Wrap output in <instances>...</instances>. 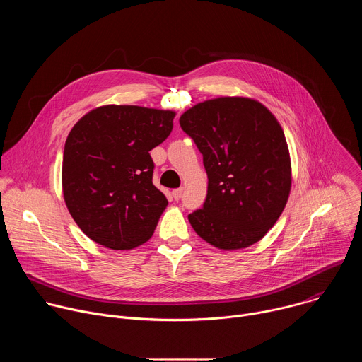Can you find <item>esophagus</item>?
<instances>
[{"mask_svg": "<svg viewBox=\"0 0 362 362\" xmlns=\"http://www.w3.org/2000/svg\"><path fill=\"white\" fill-rule=\"evenodd\" d=\"M182 193H183V189L179 187V189H175V190L172 192V196L175 197V200H179V199L182 197Z\"/></svg>", "mask_w": 362, "mask_h": 362, "instance_id": "esophagus-1", "label": "esophagus"}]
</instances>
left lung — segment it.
Segmentation results:
<instances>
[{
    "label": "left lung",
    "mask_w": 362,
    "mask_h": 362,
    "mask_svg": "<svg viewBox=\"0 0 362 362\" xmlns=\"http://www.w3.org/2000/svg\"><path fill=\"white\" fill-rule=\"evenodd\" d=\"M208 173L203 208L187 218L208 243L233 250L261 240L291 192V159L275 116L253 98L219 97L180 116Z\"/></svg>",
    "instance_id": "8db88e82"
}]
</instances>
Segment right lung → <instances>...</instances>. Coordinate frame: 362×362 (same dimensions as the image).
<instances>
[{
    "mask_svg": "<svg viewBox=\"0 0 362 362\" xmlns=\"http://www.w3.org/2000/svg\"><path fill=\"white\" fill-rule=\"evenodd\" d=\"M176 113L140 106H101L69 133L63 154V194L78 228L115 250L147 242L166 209L153 185L150 150L163 143Z\"/></svg>",
    "mask_w": 362,
    "mask_h": 362,
    "instance_id": "add662e5",
    "label": "right lung"
}]
</instances>
